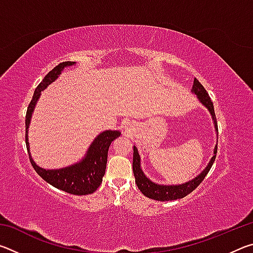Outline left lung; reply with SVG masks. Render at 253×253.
<instances>
[{
  "label": "left lung",
  "mask_w": 253,
  "mask_h": 253,
  "mask_svg": "<svg viewBox=\"0 0 253 253\" xmlns=\"http://www.w3.org/2000/svg\"><path fill=\"white\" fill-rule=\"evenodd\" d=\"M191 91L194 93L201 104H202L205 108L210 111L213 124H214V128H215V131L217 132V124H216L215 113H214L213 102L211 101V98H210L207 90H205L203 85L200 84V81L196 78L193 81V87H192ZM216 152H217V144H215V146H214L213 156L211 160H210L207 168H205L202 172H201L198 176L194 177L193 179H190L188 182L182 183V184H176V185H164V184H158V183L153 182L152 179H149L146 175H145V173L142 169V166H140V156H139L138 149H137V147L134 145L132 172H134L135 182L140 190V192L149 199H153L156 201H172V200L183 199L184 196H186L190 194L191 192H193L195 188L200 185L201 182L205 178V176H207L209 170L212 168L214 161H215Z\"/></svg>",
  "instance_id": "1"
}]
</instances>
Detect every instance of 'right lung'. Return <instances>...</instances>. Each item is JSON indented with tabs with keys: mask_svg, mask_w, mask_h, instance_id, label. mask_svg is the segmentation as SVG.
<instances>
[{
	"mask_svg": "<svg viewBox=\"0 0 253 253\" xmlns=\"http://www.w3.org/2000/svg\"><path fill=\"white\" fill-rule=\"evenodd\" d=\"M76 62L72 61H65L62 63H59L57 67H54L48 75H46L43 80L41 81L39 85L34 90L32 100L30 102L27 110V117H25V144H27V148L29 152L30 162L36 169V172L40 175V176L48 182L51 185L59 188V190L65 191L67 193L74 194V195H87L91 194L96 190L102 182V177H104L106 172V165H107V156H108V149L110 144L114 142L115 139L118 138L122 135L119 130H110L107 129L97 135L92 143L89 145L87 152L81 158L79 162L75 163V164L66 166L62 169H46L43 168H40L36 162L33 161L31 156V152H30V144H29V137L28 131L30 127V123H31L32 114L36 108V105L38 100L40 99L41 91L48 87L58 79V77L62 74L65 68L75 66Z\"/></svg>",
	"mask_w": 253,
	"mask_h": 253,
	"instance_id": "obj_1",
	"label": "right lung"
}]
</instances>
